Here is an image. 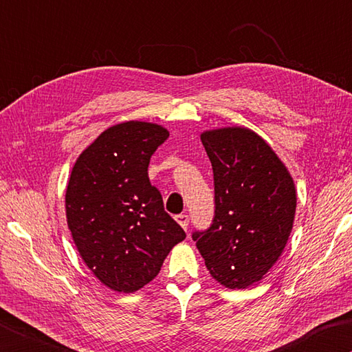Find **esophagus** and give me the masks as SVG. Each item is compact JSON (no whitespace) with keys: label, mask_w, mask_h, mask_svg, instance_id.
I'll list each match as a JSON object with an SVG mask.
<instances>
[{"label":"esophagus","mask_w":352,"mask_h":352,"mask_svg":"<svg viewBox=\"0 0 352 352\" xmlns=\"http://www.w3.org/2000/svg\"><path fill=\"white\" fill-rule=\"evenodd\" d=\"M177 223L180 224L184 230H188V226H189V217L186 215V213H180V215L175 217Z\"/></svg>","instance_id":"34e87169"}]
</instances>
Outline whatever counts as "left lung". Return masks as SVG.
<instances>
[{"mask_svg": "<svg viewBox=\"0 0 352 352\" xmlns=\"http://www.w3.org/2000/svg\"><path fill=\"white\" fill-rule=\"evenodd\" d=\"M215 184V217L194 232L212 278L232 288L263 279L284 252L296 213L290 172L263 137L241 126L204 131Z\"/></svg>", "mask_w": 352, "mask_h": 352, "instance_id": "8db88e82", "label": "left lung"}]
</instances>
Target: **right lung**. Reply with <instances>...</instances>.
Returning <instances> with one entry per match:
<instances>
[{"label": "right lung", "mask_w": 352, "mask_h": 352, "mask_svg": "<svg viewBox=\"0 0 352 352\" xmlns=\"http://www.w3.org/2000/svg\"><path fill=\"white\" fill-rule=\"evenodd\" d=\"M168 137L157 123H119L103 131L72 169L68 229L87 267L114 292L134 293L146 285L186 238L148 177L151 155Z\"/></svg>", "instance_id": "obj_1"}]
</instances>
